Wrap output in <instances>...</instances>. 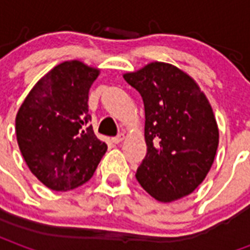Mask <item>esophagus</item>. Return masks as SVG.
Masks as SVG:
<instances>
[{"mask_svg":"<svg viewBox=\"0 0 250 250\" xmlns=\"http://www.w3.org/2000/svg\"><path fill=\"white\" fill-rule=\"evenodd\" d=\"M125 139V134H119L118 136H115V138H112V142H114L115 145H119L120 142Z\"/></svg>","mask_w":250,"mask_h":250,"instance_id":"1","label":"esophagus"}]
</instances>
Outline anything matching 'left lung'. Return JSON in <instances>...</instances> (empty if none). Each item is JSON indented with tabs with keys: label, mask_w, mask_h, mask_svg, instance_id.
<instances>
[{
	"label": "left lung",
	"mask_w": 250,
	"mask_h": 250,
	"mask_svg": "<svg viewBox=\"0 0 250 250\" xmlns=\"http://www.w3.org/2000/svg\"><path fill=\"white\" fill-rule=\"evenodd\" d=\"M123 77L145 104L147 154L136 179L161 202L184 198L214 162L220 134L209 100L193 77L168 62H150Z\"/></svg>",
	"instance_id": "1"
}]
</instances>
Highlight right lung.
Returning <instances> with one entry per match:
<instances>
[{"instance_id":"1","label":"right lung","mask_w":250,"mask_h":250,"mask_svg":"<svg viewBox=\"0 0 250 250\" xmlns=\"http://www.w3.org/2000/svg\"><path fill=\"white\" fill-rule=\"evenodd\" d=\"M100 69L64 62L30 89L16 116L20 151L46 188L66 191L91 178L107 145L89 125L88 92Z\"/></svg>"}]
</instances>
